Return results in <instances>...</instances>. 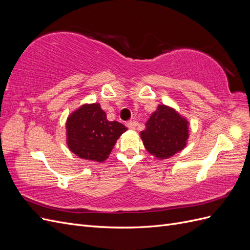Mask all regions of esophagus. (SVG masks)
<instances>
[{"mask_svg":"<svg viewBox=\"0 0 250 250\" xmlns=\"http://www.w3.org/2000/svg\"><path fill=\"white\" fill-rule=\"evenodd\" d=\"M126 126L128 128H130V129H134V128H135V122H134V121H128V122L126 123Z\"/></svg>","mask_w":250,"mask_h":250,"instance_id":"1","label":"esophagus"}]
</instances>
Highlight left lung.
<instances>
[{
	"instance_id": "obj_1",
	"label": "left lung",
	"mask_w": 250,
	"mask_h": 250,
	"mask_svg": "<svg viewBox=\"0 0 250 250\" xmlns=\"http://www.w3.org/2000/svg\"><path fill=\"white\" fill-rule=\"evenodd\" d=\"M144 146L149 153L164 160L183 150L188 139V122L167 105H158L150 116L146 129L141 132Z\"/></svg>"
}]
</instances>
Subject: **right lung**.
Here are the masks:
<instances>
[{"instance_id":"obj_1","label":"right lung","mask_w":250,"mask_h":250,"mask_svg":"<svg viewBox=\"0 0 250 250\" xmlns=\"http://www.w3.org/2000/svg\"><path fill=\"white\" fill-rule=\"evenodd\" d=\"M67 147L83 160L104 162L127 128L108 121L99 103L84 104L66 120Z\"/></svg>"}]
</instances>
